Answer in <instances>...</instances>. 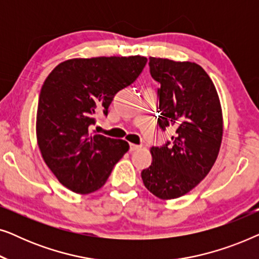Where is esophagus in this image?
<instances>
[{
  "instance_id": "esophagus-1",
  "label": "esophagus",
  "mask_w": 259,
  "mask_h": 259,
  "mask_svg": "<svg viewBox=\"0 0 259 259\" xmlns=\"http://www.w3.org/2000/svg\"><path fill=\"white\" fill-rule=\"evenodd\" d=\"M139 147H140L139 145H136V144H130V151H131V152H133V151L138 150V148H139Z\"/></svg>"
}]
</instances>
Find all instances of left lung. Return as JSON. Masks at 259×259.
Segmentation results:
<instances>
[{"label":"left lung","mask_w":259,"mask_h":259,"mask_svg":"<svg viewBox=\"0 0 259 259\" xmlns=\"http://www.w3.org/2000/svg\"><path fill=\"white\" fill-rule=\"evenodd\" d=\"M148 66L160 84L159 126L164 132L171 130L172 137L151 147L153 160L141 179L155 197L175 199L196 187L217 159L223 137L221 102L210 76L197 63L151 56Z\"/></svg>","instance_id":"1"}]
</instances>
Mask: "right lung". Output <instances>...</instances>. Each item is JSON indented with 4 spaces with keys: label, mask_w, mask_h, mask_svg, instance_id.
I'll list each match as a JSON object with an SVG mask.
<instances>
[{
    "label": "right lung",
    "mask_w": 259,
    "mask_h": 259,
    "mask_svg": "<svg viewBox=\"0 0 259 259\" xmlns=\"http://www.w3.org/2000/svg\"><path fill=\"white\" fill-rule=\"evenodd\" d=\"M144 56H100L60 63L38 97L36 136L44 160L63 186L91 193L105 185L113 166L128 151L121 139L91 134L99 114L119 91L143 72Z\"/></svg>",
    "instance_id": "1"
}]
</instances>
